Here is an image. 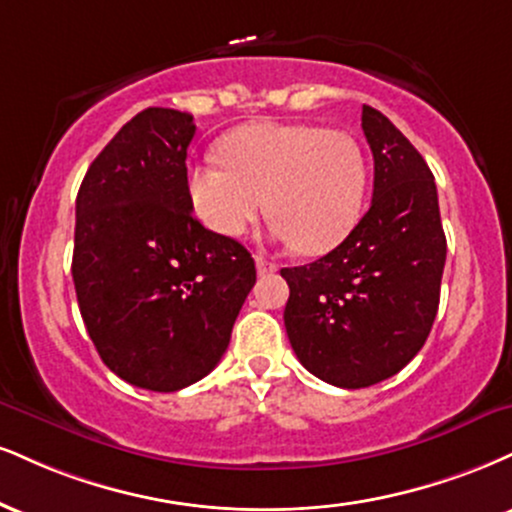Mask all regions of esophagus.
I'll return each instance as SVG.
<instances>
[{
	"label": "esophagus",
	"mask_w": 512,
	"mask_h": 512,
	"mask_svg": "<svg viewBox=\"0 0 512 512\" xmlns=\"http://www.w3.org/2000/svg\"><path fill=\"white\" fill-rule=\"evenodd\" d=\"M255 264H257V274H260V276H267V274L276 272V264L267 262L264 257H255Z\"/></svg>",
	"instance_id": "34e87169"
}]
</instances>
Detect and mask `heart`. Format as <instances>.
<instances>
[{"mask_svg":"<svg viewBox=\"0 0 512 512\" xmlns=\"http://www.w3.org/2000/svg\"><path fill=\"white\" fill-rule=\"evenodd\" d=\"M367 193V159L353 135L312 123L255 121L229 133L221 159L190 164L197 219L236 238L272 214L274 238L317 255L355 229Z\"/></svg>","mask_w":512,"mask_h":512,"instance_id":"obj_1","label":"heart"}]
</instances>
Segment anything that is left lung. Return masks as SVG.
I'll return each mask as SVG.
<instances>
[{
  "mask_svg": "<svg viewBox=\"0 0 512 512\" xmlns=\"http://www.w3.org/2000/svg\"><path fill=\"white\" fill-rule=\"evenodd\" d=\"M374 157L372 205L338 248L281 269L288 341L326 384L365 389L420 353L439 310L446 264L434 174L384 114L362 107Z\"/></svg>",
  "mask_w": 512,
  "mask_h": 512,
  "instance_id": "obj_1",
  "label": "left lung"
}]
</instances>
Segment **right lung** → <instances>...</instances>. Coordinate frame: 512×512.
Segmentation results:
<instances>
[{
  "mask_svg": "<svg viewBox=\"0 0 512 512\" xmlns=\"http://www.w3.org/2000/svg\"><path fill=\"white\" fill-rule=\"evenodd\" d=\"M193 116L135 114L76 197L73 283L85 329L116 377L171 393L207 377L255 286L238 240L205 229L188 197Z\"/></svg>",
  "mask_w": 512,
  "mask_h": 512,
  "instance_id": "obj_1",
  "label": "right lung"
}]
</instances>
